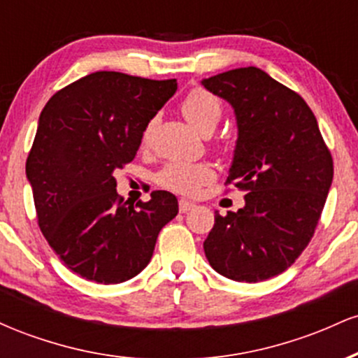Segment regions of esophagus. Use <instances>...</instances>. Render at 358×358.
<instances>
[{
    "mask_svg": "<svg viewBox=\"0 0 358 358\" xmlns=\"http://www.w3.org/2000/svg\"><path fill=\"white\" fill-rule=\"evenodd\" d=\"M178 208H180V212H190L192 208H195V203L193 202H188V200H185V199H182L178 202Z\"/></svg>",
    "mask_w": 358,
    "mask_h": 358,
    "instance_id": "obj_1",
    "label": "esophagus"
}]
</instances>
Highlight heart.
I'll return each mask as SVG.
<instances>
[{
    "instance_id": "1",
    "label": "heart",
    "mask_w": 358,
    "mask_h": 358,
    "mask_svg": "<svg viewBox=\"0 0 358 358\" xmlns=\"http://www.w3.org/2000/svg\"><path fill=\"white\" fill-rule=\"evenodd\" d=\"M222 101L210 90L195 87L185 96L182 102V113L193 127L200 133L208 134L215 129L222 117ZM153 131V121L146 126L143 133V143H148ZM215 171L208 163L192 162H170L156 175V183L166 190L180 195H193L208 182H212Z\"/></svg>"
}]
</instances>
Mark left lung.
Instances as JSON below:
<instances>
[{
	"mask_svg": "<svg viewBox=\"0 0 358 358\" xmlns=\"http://www.w3.org/2000/svg\"><path fill=\"white\" fill-rule=\"evenodd\" d=\"M236 110L239 138L225 185L245 207L220 215L203 242L217 273L259 282L286 271L310 244L334 180V158L313 110L257 67L202 80Z\"/></svg>",
	"mask_w": 358,
	"mask_h": 358,
	"instance_id": "1",
	"label": "left lung"
}]
</instances>
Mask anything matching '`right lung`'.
<instances>
[{"label": "right lung", "instance_id": "1", "mask_svg": "<svg viewBox=\"0 0 358 358\" xmlns=\"http://www.w3.org/2000/svg\"><path fill=\"white\" fill-rule=\"evenodd\" d=\"M175 90V79L94 72L53 94L40 114L27 158L36 220L60 261L89 281L116 285L141 273L178 213L165 190L127 205L113 175L133 162Z\"/></svg>", "mask_w": 358, "mask_h": 358}]
</instances>
